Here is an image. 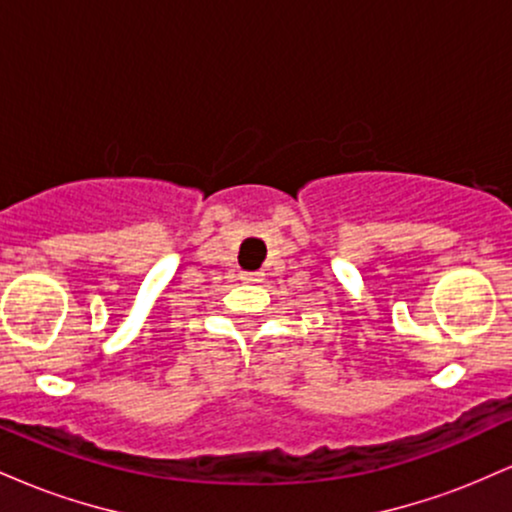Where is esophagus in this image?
<instances>
[{
	"instance_id": "obj_1",
	"label": "esophagus",
	"mask_w": 512,
	"mask_h": 512,
	"mask_svg": "<svg viewBox=\"0 0 512 512\" xmlns=\"http://www.w3.org/2000/svg\"><path fill=\"white\" fill-rule=\"evenodd\" d=\"M240 279H243L245 284H260L262 272H240Z\"/></svg>"
}]
</instances>
